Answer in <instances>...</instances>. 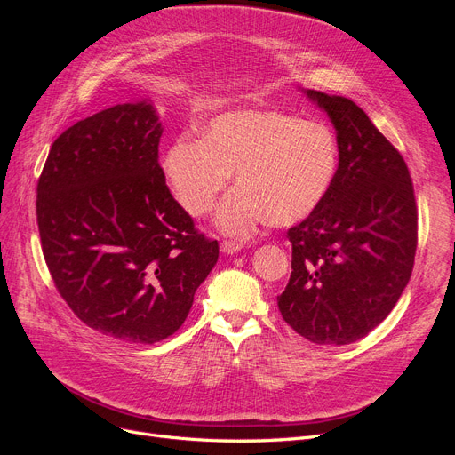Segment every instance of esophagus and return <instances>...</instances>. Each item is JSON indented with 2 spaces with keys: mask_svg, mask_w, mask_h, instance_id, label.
I'll list each match as a JSON object with an SVG mask.
<instances>
[{
  "mask_svg": "<svg viewBox=\"0 0 455 455\" xmlns=\"http://www.w3.org/2000/svg\"><path fill=\"white\" fill-rule=\"evenodd\" d=\"M242 249H243V243H242V242L225 240V242L221 243V251H223L225 254H235V252H240Z\"/></svg>",
  "mask_w": 455,
  "mask_h": 455,
  "instance_id": "obj_1",
  "label": "esophagus"
}]
</instances>
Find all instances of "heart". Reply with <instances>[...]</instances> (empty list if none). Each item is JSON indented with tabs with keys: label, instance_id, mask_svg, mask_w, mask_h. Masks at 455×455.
Segmentation results:
<instances>
[{
	"label": "heart",
	"instance_id": "b5f03b06",
	"mask_svg": "<svg viewBox=\"0 0 455 455\" xmlns=\"http://www.w3.org/2000/svg\"><path fill=\"white\" fill-rule=\"evenodd\" d=\"M339 140L323 122L282 110H232L212 117L201 138L182 136L164 156V173L180 206L210 213L235 172L218 223L249 235L271 221L290 227L314 215L339 172Z\"/></svg>",
	"mask_w": 455,
	"mask_h": 455
}]
</instances>
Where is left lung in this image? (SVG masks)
I'll return each mask as SVG.
<instances>
[{
  "label": "left lung",
  "instance_id": "left-lung-1",
  "mask_svg": "<svg viewBox=\"0 0 455 455\" xmlns=\"http://www.w3.org/2000/svg\"><path fill=\"white\" fill-rule=\"evenodd\" d=\"M339 140L328 199L288 230L291 276L278 309L317 345H348L384 321L410 282L417 203L410 170L369 116L343 95L307 90Z\"/></svg>",
  "mask_w": 455,
  "mask_h": 455
}]
</instances>
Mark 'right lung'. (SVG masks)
Here are the masks:
<instances>
[{
    "mask_svg": "<svg viewBox=\"0 0 455 455\" xmlns=\"http://www.w3.org/2000/svg\"><path fill=\"white\" fill-rule=\"evenodd\" d=\"M160 136L146 101L101 110L53 141L36 186L55 288L86 326L125 343L175 333L220 256L165 184Z\"/></svg>",
    "mask_w": 455,
    "mask_h": 455,
    "instance_id": "obj_1",
    "label": "right lung"
}]
</instances>
